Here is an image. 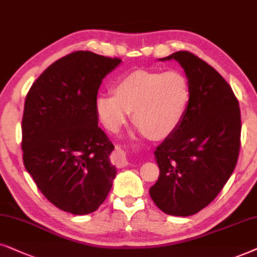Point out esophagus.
Here are the masks:
<instances>
[{"label": "esophagus", "instance_id": "34e87169", "mask_svg": "<svg viewBox=\"0 0 257 257\" xmlns=\"http://www.w3.org/2000/svg\"><path fill=\"white\" fill-rule=\"evenodd\" d=\"M114 161L117 167H124L126 166V160H125V153L121 149H116V152L114 154Z\"/></svg>", "mask_w": 257, "mask_h": 257}]
</instances>
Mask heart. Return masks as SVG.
<instances>
[{
  "mask_svg": "<svg viewBox=\"0 0 257 257\" xmlns=\"http://www.w3.org/2000/svg\"><path fill=\"white\" fill-rule=\"evenodd\" d=\"M115 94H100L95 111L107 131L116 133L133 119L153 140L175 133L186 117L191 101L188 77L180 70H136L116 81Z\"/></svg>",
  "mask_w": 257,
  "mask_h": 257,
  "instance_id": "obj_1",
  "label": "heart"
}]
</instances>
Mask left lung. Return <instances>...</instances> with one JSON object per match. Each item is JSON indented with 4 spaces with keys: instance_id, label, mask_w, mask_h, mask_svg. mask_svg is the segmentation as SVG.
Listing matches in <instances>:
<instances>
[{
    "instance_id": "8db88e82",
    "label": "left lung",
    "mask_w": 257,
    "mask_h": 257,
    "mask_svg": "<svg viewBox=\"0 0 257 257\" xmlns=\"http://www.w3.org/2000/svg\"><path fill=\"white\" fill-rule=\"evenodd\" d=\"M191 101L179 129L155 150L160 176L149 189L163 213L190 216L213 202L234 172L241 147V111L228 82L202 59L177 51Z\"/></svg>"
}]
</instances>
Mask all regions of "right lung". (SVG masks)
I'll return each instance as SVG.
<instances>
[{"label": "right lung", "mask_w": 257, "mask_h": 257, "mask_svg": "<svg viewBox=\"0 0 257 257\" xmlns=\"http://www.w3.org/2000/svg\"><path fill=\"white\" fill-rule=\"evenodd\" d=\"M121 61L74 51L48 67L27 94L23 163L47 200L67 213H93L112 186L114 145L97 125L95 100Z\"/></svg>", "instance_id": "1"}]
</instances>
